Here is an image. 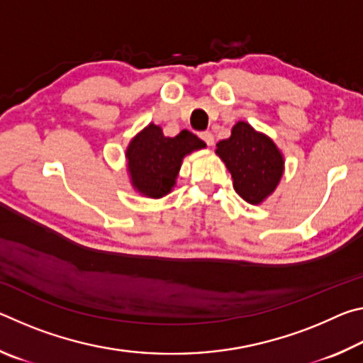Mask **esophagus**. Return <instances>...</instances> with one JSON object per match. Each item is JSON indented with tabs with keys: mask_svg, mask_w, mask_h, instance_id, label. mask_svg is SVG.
I'll return each mask as SVG.
<instances>
[{
	"mask_svg": "<svg viewBox=\"0 0 363 363\" xmlns=\"http://www.w3.org/2000/svg\"><path fill=\"white\" fill-rule=\"evenodd\" d=\"M200 138L205 140L206 145H210V147H211V145L214 144V136H213V133H210V131H205V133H201V134H200Z\"/></svg>",
	"mask_w": 363,
	"mask_h": 363,
	"instance_id": "esophagus-1",
	"label": "esophagus"
}]
</instances>
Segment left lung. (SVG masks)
I'll return each mask as SVG.
<instances>
[{"label":"left lung","mask_w":363,"mask_h":363,"mask_svg":"<svg viewBox=\"0 0 363 363\" xmlns=\"http://www.w3.org/2000/svg\"><path fill=\"white\" fill-rule=\"evenodd\" d=\"M216 153L232 174L235 192L251 205L262 203L284 174V155L274 140L245 121L233 125L229 139L219 140Z\"/></svg>","instance_id":"left-lung-1"}]
</instances>
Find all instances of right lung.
<instances>
[{
	"label": "right lung",
	"mask_w": 363,
	"mask_h": 363,
	"mask_svg": "<svg viewBox=\"0 0 363 363\" xmlns=\"http://www.w3.org/2000/svg\"><path fill=\"white\" fill-rule=\"evenodd\" d=\"M206 144L187 130L167 138L162 128L150 123L126 149V163L133 187L149 199H162L174 187L182 158Z\"/></svg>",
	"instance_id": "add662e5"
}]
</instances>
